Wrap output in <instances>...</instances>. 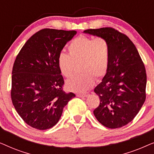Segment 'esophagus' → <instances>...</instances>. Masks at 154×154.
<instances>
[{"label":"esophagus","instance_id":"esophagus-1","mask_svg":"<svg viewBox=\"0 0 154 154\" xmlns=\"http://www.w3.org/2000/svg\"><path fill=\"white\" fill-rule=\"evenodd\" d=\"M89 95V92H84V93H77L76 96L79 97H86Z\"/></svg>","mask_w":154,"mask_h":154}]
</instances>
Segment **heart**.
<instances>
[{
  "instance_id": "1",
  "label": "heart",
  "mask_w": 154,
  "mask_h": 154,
  "mask_svg": "<svg viewBox=\"0 0 154 154\" xmlns=\"http://www.w3.org/2000/svg\"><path fill=\"white\" fill-rule=\"evenodd\" d=\"M68 50L69 54L61 52L58 55V66L62 74L71 77L79 63L82 73L67 81L69 89L85 92L93 85L94 78L100 79L106 75L110 61V45L105 38L79 35L69 43Z\"/></svg>"
}]
</instances>
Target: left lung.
<instances>
[{"label":"left lung","mask_w":154,"mask_h":154,"mask_svg":"<svg viewBox=\"0 0 154 154\" xmlns=\"http://www.w3.org/2000/svg\"><path fill=\"white\" fill-rule=\"evenodd\" d=\"M84 32L105 38L110 45L108 71L94 89L100 100L94 116L106 128L123 127L134 119L146 100L144 62L131 40L116 29L104 27Z\"/></svg>","instance_id":"8db88e82"}]
</instances>
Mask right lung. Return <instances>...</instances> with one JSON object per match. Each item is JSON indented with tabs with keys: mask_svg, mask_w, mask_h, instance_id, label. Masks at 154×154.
<instances>
[{
	"mask_svg": "<svg viewBox=\"0 0 154 154\" xmlns=\"http://www.w3.org/2000/svg\"><path fill=\"white\" fill-rule=\"evenodd\" d=\"M76 31L43 29L34 33L20 50L12 67L11 99L27 125L43 130L55 125L73 92L63 90L64 78L59 54Z\"/></svg>",
	"mask_w": 154,
	"mask_h": 154,
	"instance_id": "right-lung-1",
	"label": "right lung"
}]
</instances>
